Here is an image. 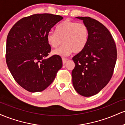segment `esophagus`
Segmentation results:
<instances>
[{"label": "esophagus", "mask_w": 125, "mask_h": 125, "mask_svg": "<svg viewBox=\"0 0 125 125\" xmlns=\"http://www.w3.org/2000/svg\"><path fill=\"white\" fill-rule=\"evenodd\" d=\"M67 61V59H65V58H62V62H63V64H64L66 63V62Z\"/></svg>", "instance_id": "esophagus-1"}]
</instances>
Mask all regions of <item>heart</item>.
Instances as JSON below:
<instances>
[{
	"instance_id": "1",
	"label": "heart",
	"mask_w": 125,
	"mask_h": 125,
	"mask_svg": "<svg viewBox=\"0 0 125 125\" xmlns=\"http://www.w3.org/2000/svg\"><path fill=\"white\" fill-rule=\"evenodd\" d=\"M89 39V30L83 23L65 21L56 28L55 32L50 31L46 36L47 42L50 46L56 48L63 44L52 52L53 55L67 56L73 52L78 53L86 46Z\"/></svg>"
}]
</instances>
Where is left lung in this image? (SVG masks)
<instances>
[{
  "instance_id": "obj_1",
  "label": "left lung",
  "mask_w": 125,
  "mask_h": 125,
  "mask_svg": "<svg viewBox=\"0 0 125 125\" xmlns=\"http://www.w3.org/2000/svg\"><path fill=\"white\" fill-rule=\"evenodd\" d=\"M75 18L88 27L89 39L85 48L72 58V83L79 94L89 97L98 94L112 76L116 47L109 31L99 21L90 17Z\"/></svg>"
}]
</instances>
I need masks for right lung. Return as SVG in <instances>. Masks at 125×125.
<instances>
[{
    "label": "right lung",
    "mask_w": 125,
    "mask_h": 125,
    "mask_svg": "<svg viewBox=\"0 0 125 125\" xmlns=\"http://www.w3.org/2000/svg\"><path fill=\"white\" fill-rule=\"evenodd\" d=\"M63 19L52 14H35L19 20L9 32L6 49L7 65L16 82L30 92L46 89L62 67L59 56L47 58L51 48L46 36Z\"/></svg>",
    "instance_id": "add662e5"
}]
</instances>
